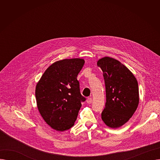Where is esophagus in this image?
<instances>
[{
  "label": "esophagus",
  "mask_w": 160,
  "mask_h": 160,
  "mask_svg": "<svg viewBox=\"0 0 160 160\" xmlns=\"http://www.w3.org/2000/svg\"><path fill=\"white\" fill-rule=\"evenodd\" d=\"M86 102L88 104H91L92 103V98H88Z\"/></svg>",
  "instance_id": "1"
}]
</instances>
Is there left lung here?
Listing matches in <instances>:
<instances>
[{
  "label": "left lung",
  "mask_w": 160,
  "mask_h": 160,
  "mask_svg": "<svg viewBox=\"0 0 160 160\" xmlns=\"http://www.w3.org/2000/svg\"><path fill=\"white\" fill-rule=\"evenodd\" d=\"M97 65L103 72L106 86V102L102 120L110 128H119L129 121L138 108V81L127 67L112 58L100 59Z\"/></svg>",
  "instance_id": "1"
}]
</instances>
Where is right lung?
Returning <instances> with one entry per match:
<instances>
[{"instance_id":"right-lung-1","label":"right lung","mask_w":160,"mask_h":160,"mask_svg":"<svg viewBox=\"0 0 160 160\" xmlns=\"http://www.w3.org/2000/svg\"><path fill=\"white\" fill-rule=\"evenodd\" d=\"M80 58L65 59L49 66L37 83L36 98L38 110L52 129L71 128L84 102L77 76L84 65Z\"/></svg>"}]
</instances>
